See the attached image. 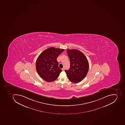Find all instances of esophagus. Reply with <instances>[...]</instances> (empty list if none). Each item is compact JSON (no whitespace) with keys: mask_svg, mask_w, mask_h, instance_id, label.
<instances>
[{"mask_svg":"<svg viewBox=\"0 0 125 125\" xmlns=\"http://www.w3.org/2000/svg\"><path fill=\"white\" fill-rule=\"evenodd\" d=\"M62 71H64V70H65V68H62Z\"/></svg>","mask_w":125,"mask_h":125,"instance_id":"esophagus-1","label":"esophagus"}]
</instances>
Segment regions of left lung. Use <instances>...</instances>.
<instances>
[{"mask_svg": "<svg viewBox=\"0 0 125 125\" xmlns=\"http://www.w3.org/2000/svg\"><path fill=\"white\" fill-rule=\"evenodd\" d=\"M70 60V68L65 70L69 80L75 83H78L86 76L89 69L87 59L82 52L77 50H67Z\"/></svg>", "mask_w": 125, "mask_h": 125, "instance_id": "1", "label": "left lung"}]
</instances>
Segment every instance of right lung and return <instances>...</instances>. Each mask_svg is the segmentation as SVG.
I'll return each instance as SVG.
<instances>
[{"instance_id":"1","label":"right lung","mask_w":125,"mask_h":125,"mask_svg":"<svg viewBox=\"0 0 125 125\" xmlns=\"http://www.w3.org/2000/svg\"><path fill=\"white\" fill-rule=\"evenodd\" d=\"M64 50L51 47L44 50L38 57L36 62V70L44 80L50 82L58 78L62 70L59 68L57 58Z\"/></svg>"}]
</instances>
